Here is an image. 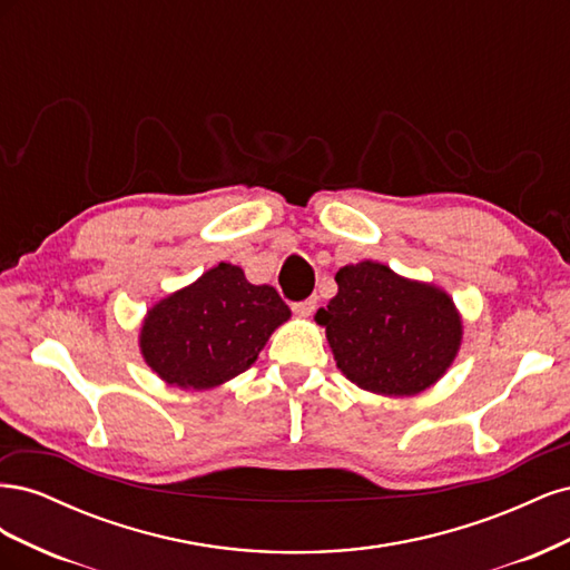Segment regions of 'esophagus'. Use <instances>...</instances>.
<instances>
[{
  "label": "esophagus",
  "instance_id": "1",
  "mask_svg": "<svg viewBox=\"0 0 570 570\" xmlns=\"http://www.w3.org/2000/svg\"><path fill=\"white\" fill-rule=\"evenodd\" d=\"M292 312H295L299 318H308L316 312V299H304V302L292 304Z\"/></svg>",
  "mask_w": 570,
  "mask_h": 570
}]
</instances>
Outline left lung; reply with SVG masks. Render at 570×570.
I'll use <instances>...</instances> for the list:
<instances>
[{"label": "left lung", "mask_w": 570, "mask_h": 570, "mask_svg": "<svg viewBox=\"0 0 570 570\" xmlns=\"http://www.w3.org/2000/svg\"><path fill=\"white\" fill-rule=\"evenodd\" d=\"M335 281L337 295L314 318L325 327L337 368L356 387L413 396L454 364L463 321L442 287L368 258L342 266Z\"/></svg>", "instance_id": "8db88e82"}]
</instances>
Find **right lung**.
<instances>
[{
  "instance_id": "obj_1",
  "label": "right lung",
  "mask_w": 570,
  "mask_h": 570,
  "mask_svg": "<svg viewBox=\"0 0 570 570\" xmlns=\"http://www.w3.org/2000/svg\"><path fill=\"white\" fill-rule=\"evenodd\" d=\"M289 306L271 285H252L220 262L154 304L140 325V354L164 383L212 390L245 373Z\"/></svg>"
}]
</instances>
